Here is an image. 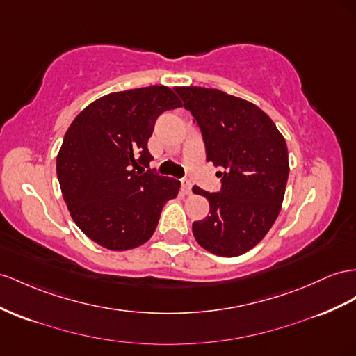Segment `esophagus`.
<instances>
[{"mask_svg": "<svg viewBox=\"0 0 356 356\" xmlns=\"http://www.w3.org/2000/svg\"><path fill=\"white\" fill-rule=\"evenodd\" d=\"M181 190L184 195H191V182L187 179H181Z\"/></svg>", "mask_w": 356, "mask_h": 356, "instance_id": "esophagus-1", "label": "esophagus"}]
</instances>
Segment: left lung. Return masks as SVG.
Instances as JSON below:
<instances>
[{
    "mask_svg": "<svg viewBox=\"0 0 356 356\" xmlns=\"http://www.w3.org/2000/svg\"><path fill=\"white\" fill-rule=\"evenodd\" d=\"M205 142L207 160L222 168V190L193 193L209 202V216L193 223L207 252L235 257L262 241L280 213L289 157L283 134L256 104L214 88L175 86Z\"/></svg>",
    "mask_w": 356,
    "mask_h": 356,
    "instance_id": "obj_1",
    "label": "left lung"
}]
</instances>
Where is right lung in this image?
I'll return each instance as SVG.
<instances>
[{"label":"right lung","instance_id":"right-lung-1","mask_svg":"<svg viewBox=\"0 0 356 356\" xmlns=\"http://www.w3.org/2000/svg\"><path fill=\"white\" fill-rule=\"evenodd\" d=\"M181 106L169 86L111 92L88 104L56 156L63 197L74 223L99 245L124 252L145 244L181 182L143 168L160 115Z\"/></svg>","mask_w":356,"mask_h":356}]
</instances>
